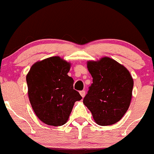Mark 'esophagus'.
Here are the masks:
<instances>
[{
    "label": "esophagus",
    "mask_w": 154,
    "mask_h": 154,
    "mask_svg": "<svg viewBox=\"0 0 154 154\" xmlns=\"http://www.w3.org/2000/svg\"><path fill=\"white\" fill-rule=\"evenodd\" d=\"M80 94H81V96L82 97H84L85 96V91H80Z\"/></svg>",
    "instance_id": "obj_1"
}]
</instances>
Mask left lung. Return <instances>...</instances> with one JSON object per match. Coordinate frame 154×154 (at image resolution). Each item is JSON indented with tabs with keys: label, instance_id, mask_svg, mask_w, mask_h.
<instances>
[{
	"label": "left lung",
	"instance_id": "8db88e82",
	"mask_svg": "<svg viewBox=\"0 0 154 154\" xmlns=\"http://www.w3.org/2000/svg\"><path fill=\"white\" fill-rule=\"evenodd\" d=\"M93 83L84 97L97 125L116 123L128 110L132 97L134 81L129 71L108 57L87 62Z\"/></svg>",
	"mask_w": 154,
	"mask_h": 154
}]
</instances>
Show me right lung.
I'll return each instance as SVG.
<instances>
[{"label": "right lung", "mask_w": 154, "mask_h": 154, "mask_svg": "<svg viewBox=\"0 0 154 154\" xmlns=\"http://www.w3.org/2000/svg\"><path fill=\"white\" fill-rule=\"evenodd\" d=\"M71 63L60 57L38 61L26 75L28 95L35 113L44 123L60 126L68 121L75 101L82 99L69 76Z\"/></svg>", "instance_id": "obj_1"}]
</instances>
